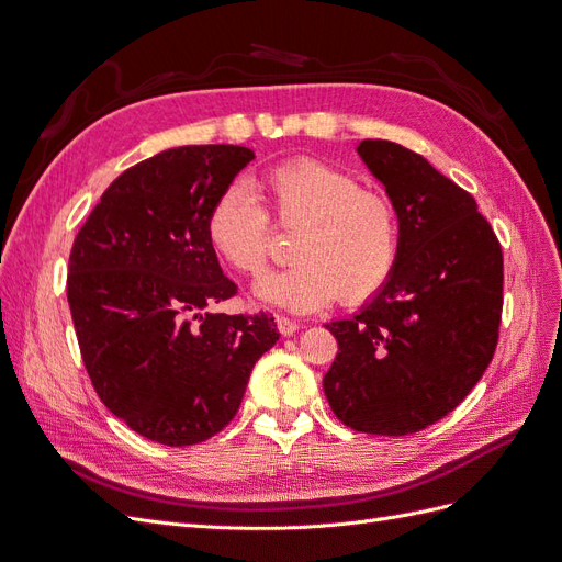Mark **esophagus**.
Listing matches in <instances>:
<instances>
[{"label": "esophagus", "instance_id": "esophagus-1", "mask_svg": "<svg viewBox=\"0 0 562 562\" xmlns=\"http://www.w3.org/2000/svg\"><path fill=\"white\" fill-rule=\"evenodd\" d=\"M277 326H279L281 335H293V333H297V330H300V323H297V321H293V318L283 316V314H277Z\"/></svg>", "mask_w": 562, "mask_h": 562}]
</instances>
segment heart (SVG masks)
Instances as JSON below:
<instances>
[{
	"label": "heart",
	"instance_id": "b5f03b06",
	"mask_svg": "<svg viewBox=\"0 0 562 562\" xmlns=\"http://www.w3.org/2000/svg\"><path fill=\"white\" fill-rule=\"evenodd\" d=\"M271 225L295 232L293 265L260 281L258 295L293 312H316L339 300L356 307L375 297L401 255V217L386 194L316 159L265 168L227 184L206 215L213 252L244 277H260Z\"/></svg>",
	"mask_w": 562,
	"mask_h": 562
}]
</instances>
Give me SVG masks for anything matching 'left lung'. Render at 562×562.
<instances>
[{
	"instance_id": "obj_1",
	"label": "left lung",
	"mask_w": 562,
	"mask_h": 562,
	"mask_svg": "<svg viewBox=\"0 0 562 562\" xmlns=\"http://www.w3.org/2000/svg\"><path fill=\"white\" fill-rule=\"evenodd\" d=\"M359 155L398 211L401 255L375 300L326 326L339 351L323 391L349 429L407 436L452 413L495 356L504 258L475 199L417 151L363 140Z\"/></svg>"
}]
</instances>
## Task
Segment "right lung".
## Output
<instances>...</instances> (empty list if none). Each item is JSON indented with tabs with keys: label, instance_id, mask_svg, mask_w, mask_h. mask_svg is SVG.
Masks as SVG:
<instances>
[{
	"label": "right lung",
	"instance_id": "1",
	"mask_svg": "<svg viewBox=\"0 0 562 562\" xmlns=\"http://www.w3.org/2000/svg\"><path fill=\"white\" fill-rule=\"evenodd\" d=\"M250 159L239 145L159 151L108 187L72 244L67 302L89 380L112 415L161 446L223 431L279 339L271 314L211 312L239 288L206 215Z\"/></svg>",
	"mask_w": 562,
	"mask_h": 562
}]
</instances>
